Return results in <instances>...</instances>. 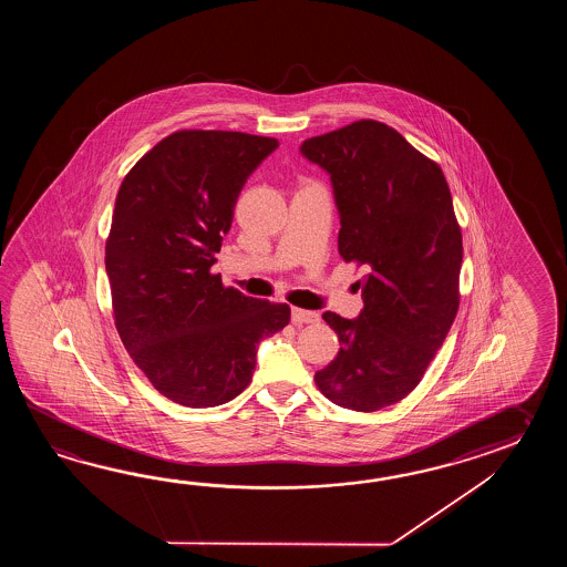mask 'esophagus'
I'll list each match as a JSON object with an SVG mask.
<instances>
[{
    "label": "esophagus",
    "instance_id": "esophagus-1",
    "mask_svg": "<svg viewBox=\"0 0 567 567\" xmlns=\"http://www.w3.org/2000/svg\"><path fill=\"white\" fill-rule=\"evenodd\" d=\"M320 320V316L310 310H301V308H291V322L293 324H316Z\"/></svg>",
    "mask_w": 567,
    "mask_h": 567
}]
</instances>
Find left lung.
Listing matches in <instances>:
<instances>
[{
	"label": "left lung",
	"instance_id": "obj_1",
	"mask_svg": "<svg viewBox=\"0 0 567 567\" xmlns=\"http://www.w3.org/2000/svg\"><path fill=\"white\" fill-rule=\"evenodd\" d=\"M300 152L330 174L338 254L367 271L359 318L322 316L340 350L313 381L340 408L383 410L420 385L458 313L462 233L446 176L381 121L316 135Z\"/></svg>",
	"mask_w": 567,
	"mask_h": 567
}]
</instances>
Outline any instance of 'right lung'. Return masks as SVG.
I'll list each match as a JSON object with an SVG mask.
<instances>
[{
    "label": "right lung",
    "mask_w": 567,
    "mask_h": 567,
    "mask_svg": "<svg viewBox=\"0 0 567 567\" xmlns=\"http://www.w3.org/2000/svg\"><path fill=\"white\" fill-rule=\"evenodd\" d=\"M279 142L182 130L157 142L115 198L105 243L115 328L164 398L215 408L251 383L257 344L289 322L288 303L225 288L217 264L247 178Z\"/></svg>",
    "instance_id": "1"
}]
</instances>
